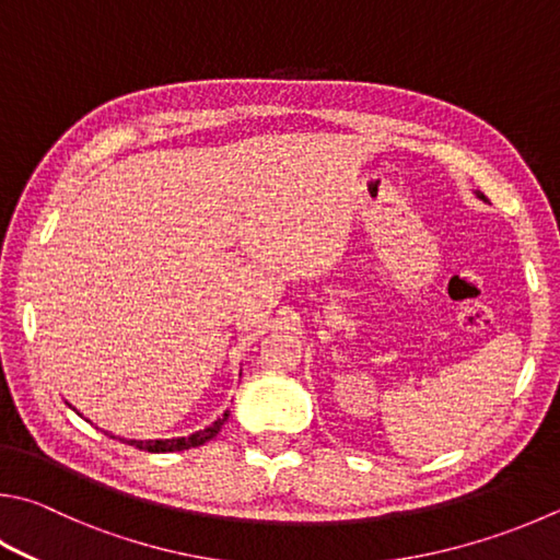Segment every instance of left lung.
<instances>
[{
  "instance_id": "obj_1",
  "label": "left lung",
  "mask_w": 560,
  "mask_h": 560,
  "mask_svg": "<svg viewBox=\"0 0 560 560\" xmlns=\"http://www.w3.org/2000/svg\"><path fill=\"white\" fill-rule=\"evenodd\" d=\"M477 198H480V200H487V198L482 196V192H480V190H477Z\"/></svg>"
}]
</instances>
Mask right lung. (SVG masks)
<instances>
[{
  "label": "right lung",
  "instance_id": "1",
  "mask_svg": "<svg viewBox=\"0 0 560 560\" xmlns=\"http://www.w3.org/2000/svg\"><path fill=\"white\" fill-rule=\"evenodd\" d=\"M68 406H70V404H68ZM70 409H73V406H70ZM73 411H75V409H73ZM78 416H83V413H78ZM228 416H230V411L222 413L218 421H212V423L208 425V429L196 431V433H190V435H183V439H156V441H127V439H119V441H125L127 445H135V448L149 451V453H174V451L198 448V445L208 443L210 439H215L222 425H225ZM107 435H112V433H107ZM112 439H117V435H112Z\"/></svg>",
  "mask_w": 560,
  "mask_h": 560
}]
</instances>
